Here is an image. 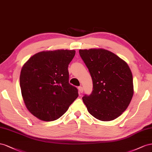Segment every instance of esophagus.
Instances as JSON below:
<instances>
[{
	"mask_svg": "<svg viewBox=\"0 0 152 152\" xmlns=\"http://www.w3.org/2000/svg\"><path fill=\"white\" fill-rule=\"evenodd\" d=\"M78 90H79V92L80 94H82L83 92V88L82 86H79L78 87Z\"/></svg>",
	"mask_w": 152,
	"mask_h": 152,
	"instance_id": "1",
	"label": "esophagus"
}]
</instances>
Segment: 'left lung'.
<instances>
[{
    "mask_svg": "<svg viewBox=\"0 0 152 152\" xmlns=\"http://www.w3.org/2000/svg\"><path fill=\"white\" fill-rule=\"evenodd\" d=\"M88 69L93 91L82 98L90 115L101 121H111L124 112L134 94L133 77L127 64L104 49L80 50Z\"/></svg>",
    "mask_w": 152,
    "mask_h": 152,
    "instance_id": "1",
    "label": "left lung"
}]
</instances>
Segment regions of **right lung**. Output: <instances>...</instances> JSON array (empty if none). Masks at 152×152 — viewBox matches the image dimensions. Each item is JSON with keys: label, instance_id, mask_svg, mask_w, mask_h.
<instances>
[{"label": "right lung", "instance_id": "obj_1", "mask_svg": "<svg viewBox=\"0 0 152 152\" xmlns=\"http://www.w3.org/2000/svg\"><path fill=\"white\" fill-rule=\"evenodd\" d=\"M75 50L43 51L33 55L21 69L20 85L27 110L41 120H57L78 97L69 83V64Z\"/></svg>", "mask_w": 152, "mask_h": 152}]
</instances>
